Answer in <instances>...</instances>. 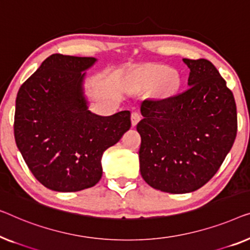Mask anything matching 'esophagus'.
<instances>
[{"label": "esophagus", "mask_w": 250, "mask_h": 250, "mask_svg": "<svg viewBox=\"0 0 250 250\" xmlns=\"http://www.w3.org/2000/svg\"><path fill=\"white\" fill-rule=\"evenodd\" d=\"M142 119V115H140L138 112H132L131 113V124L132 125H136Z\"/></svg>", "instance_id": "34e87169"}]
</instances>
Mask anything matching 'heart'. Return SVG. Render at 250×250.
<instances>
[{
  "mask_svg": "<svg viewBox=\"0 0 250 250\" xmlns=\"http://www.w3.org/2000/svg\"><path fill=\"white\" fill-rule=\"evenodd\" d=\"M167 75V83H171L173 88L179 86L178 76L174 72H170V68H167V66H154V68H150L144 72V76L146 78H155V77H163Z\"/></svg>",
  "mask_w": 250,
  "mask_h": 250,
  "instance_id": "1",
  "label": "heart"
}]
</instances>
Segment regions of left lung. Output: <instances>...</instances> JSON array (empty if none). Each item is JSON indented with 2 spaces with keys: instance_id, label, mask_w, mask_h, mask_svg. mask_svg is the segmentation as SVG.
Listing matches in <instances>:
<instances>
[{
  "instance_id": "8db88e82",
  "label": "left lung",
  "mask_w": 250,
  "mask_h": 250,
  "mask_svg": "<svg viewBox=\"0 0 250 250\" xmlns=\"http://www.w3.org/2000/svg\"><path fill=\"white\" fill-rule=\"evenodd\" d=\"M184 62L190 69L189 88L144 101V118L137 125L142 177L170 194H187L207 184L237 136V107L226 80L208 60Z\"/></svg>"
}]
</instances>
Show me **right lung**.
Wrapping results in <instances>:
<instances>
[{"label": "right lung", "instance_id": "right-lung-1", "mask_svg": "<svg viewBox=\"0 0 250 250\" xmlns=\"http://www.w3.org/2000/svg\"><path fill=\"white\" fill-rule=\"evenodd\" d=\"M97 59L52 54L17 95L15 139L34 177L54 191L71 192L101 180L102 156L131 126L130 112L89 111L86 70Z\"/></svg>", "mask_w": 250, "mask_h": 250}]
</instances>
